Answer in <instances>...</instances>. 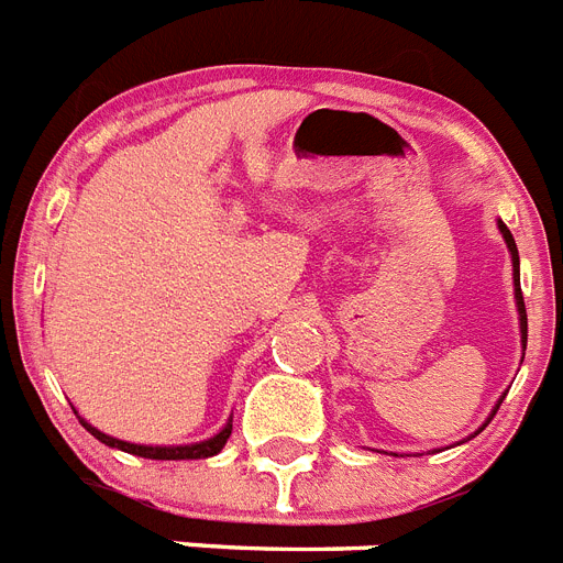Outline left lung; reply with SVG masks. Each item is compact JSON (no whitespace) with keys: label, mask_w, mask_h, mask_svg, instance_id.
Wrapping results in <instances>:
<instances>
[{"label":"left lung","mask_w":563,"mask_h":563,"mask_svg":"<svg viewBox=\"0 0 563 563\" xmlns=\"http://www.w3.org/2000/svg\"><path fill=\"white\" fill-rule=\"evenodd\" d=\"M498 231L500 234H504V240H507V249H509V254H512V283H515V306H518V323H521V343H523V349H527V306H523V295H521V260H518V245H515V240H512V234H509V229L504 223H500L498 220ZM504 400V398H500ZM500 400H498V406H500ZM498 406H495L493 409V415L498 412ZM493 415H489V420H493ZM489 420H486V423H489ZM484 423V427H486ZM481 427V429H484ZM478 429V432H481ZM475 432V434H478Z\"/></svg>","instance_id":"8db88e82"}]
</instances>
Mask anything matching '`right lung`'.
Segmentation results:
<instances>
[{
  "label": "right lung",
  "instance_id": "add662e5",
  "mask_svg": "<svg viewBox=\"0 0 563 563\" xmlns=\"http://www.w3.org/2000/svg\"><path fill=\"white\" fill-rule=\"evenodd\" d=\"M79 423H82V427L88 429V432H91L97 441L106 443V446L131 452V455H140V457H151V461H197V457H211L223 450L225 441H229V434H231V420H229V423H225V427L220 429L214 438H209V441L186 443V446H143V443H129V441H120V438H111V434H106V432H99L97 427H91V423L82 418H79Z\"/></svg>",
  "mask_w": 563,
  "mask_h": 563
}]
</instances>
